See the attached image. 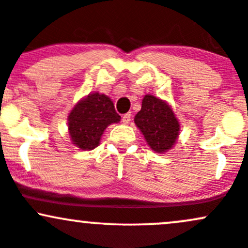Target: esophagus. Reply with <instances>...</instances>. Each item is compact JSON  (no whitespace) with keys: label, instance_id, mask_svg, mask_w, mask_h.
I'll list each match as a JSON object with an SVG mask.
<instances>
[{"label":"esophagus","instance_id":"esophagus-1","mask_svg":"<svg viewBox=\"0 0 248 248\" xmlns=\"http://www.w3.org/2000/svg\"><path fill=\"white\" fill-rule=\"evenodd\" d=\"M130 114L129 113H127V114H124V116H122V124H129V121H130Z\"/></svg>","mask_w":248,"mask_h":248}]
</instances>
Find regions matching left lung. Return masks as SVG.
Wrapping results in <instances>:
<instances>
[{
    "label": "left lung",
    "mask_w": 248,
    "mask_h": 248,
    "mask_svg": "<svg viewBox=\"0 0 248 248\" xmlns=\"http://www.w3.org/2000/svg\"><path fill=\"white\" fill-rule=\"evenodd\" d=\"M134 122L147 145L156 153L172 149L180 133V122L170 103L151 94L143 96Z\"/></svg>",
    "instance_id": "8db88e82"
}]
</instances>
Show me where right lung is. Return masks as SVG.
Returning <instances> with one entry per match:
<instances>
[{"instance_id":"right-lung-1","label":"right lung","mask_w":248,"mask_h":248,"mask_svg":"<svg viewBox=\"0 0 248 248\" xmlns=\"http://www.w3.org/2000/svg\"><path fill=\"white\" fill-rule=\"evenodd\" d=\"M121 119L107 95L92 93L81 99L68 115V133L72 142L82 151L100 145L106 128Z\"/></svg>"}]
</instances>
